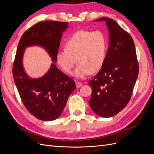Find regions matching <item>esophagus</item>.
<instances>
[{"instance_id":"34e87169","label":"esophagus","mask_w":154,"mask_h":154,"mask_svg":"<svg viewBox=\"0 0 154 154\" xmlns=\"http://www.w3.org/2000/svg\"><path fill=\"white\" fill-rule=\"evenodd\" d=\"M82 83H80V82H76V88H79V87H80L81 86H82Z\"/></svg>"}]
</instances>
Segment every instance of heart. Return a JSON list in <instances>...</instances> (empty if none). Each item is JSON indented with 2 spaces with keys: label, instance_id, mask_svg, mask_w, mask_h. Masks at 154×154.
I'll list each match as a JSON object with an SVG mask.
<instances>
[{
  "label": "heart",
  "instance_id": "b5f03b06",
  "mask_svg": "<svg viewBox=\"0 0 154 154\" xmlns=\"http://www.w3.org/2000/svg\"><path fill=\"white\" fill-rule=\"evenodd\" d=\"M65 48L56 54V60L63 71L69 73L78 63L72 75L84 79L91 72L94 73L103 67L108 49V40L101 31L80 30L67 40Z\"/></svg>",
  "mask_w": 154,
  "mask_h": 154
}]
</instances>
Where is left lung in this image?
Wrapping results in <instances>:
<instances>
[{"label":"left lung","instance_id":"8db88e82","mask_svg":"<svg viewBox=\"0 0 154 154\" xmlns=\"http://www.w3.org/2000/svg\"><path fill=\"white\" fill-rule=\"evenodd\" d=\"M109 32V46L103 67L88 82L92 92L88 103L103 118L119 113L129 102L139 73L134 40L112 18L103 17Z\"/></svg>","mask_w":154,"mask_h":154}]
</instances>
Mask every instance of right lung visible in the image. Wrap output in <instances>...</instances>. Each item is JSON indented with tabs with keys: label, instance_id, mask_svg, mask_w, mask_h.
Wrapping results in <instances>:
<instances>
[{
	"label": "right lung",
	"instance_id": "1",
	"mask_svg": "<svg viewBox=\"0 0 154 154\" xmlns=\"http://www.w3.org/2000/svg\"><path fill=\"white\" fill-rule=\"evenodd\" d=\"M67 26L65 22H39L23 34L17 48L12 71L14 81L26 109L42 121L54 120L61 115L69 96L75 90V82L60 71L54 63L44 76L31 78L23 67V54L26 48L40 45L56 62L60 40Z\"/></svg>",
	"mask_w": 154,
	"mask_h": 154
}]
</instances>
